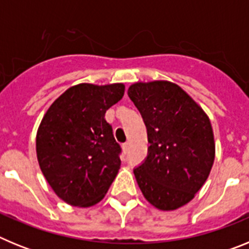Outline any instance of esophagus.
Masks as SVG:
<instances>
[{"label":"esophagus","instance_id":"esophagus-1","mask_svg":"<svg viewBox=\"0 0 249 249\" xmlns=\"http://www.w3.org/2000/svg\"><path fill=\"white\" fill-rule=\"evenodd\" d=\"M128 147H129L128 142H126V143H123V144H122V149H123V153H127V152H128Z\"/></svg>","mask_w":249,"mask_h":249}]
</instances>
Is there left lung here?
Masks as SVG:
<instances>
[{
    "label": "left lung",
    "instance_id": "8db88e82",
    "mask_svg": "<svg viewBox=\"0 0 249 249\" xmlns=\"http://www.w3.org/2000/svg\"><path fill=\"white\" fill-rule=\"evenodd\" d=\"M147 128L148 153L133 173L144 198L173 211L195 197L214 160L210 118L179 87L168 81L138 82L128 89Z\"/></svg>",
    "mask_w": 249,
    "mask_h": 249
}]
</instances>
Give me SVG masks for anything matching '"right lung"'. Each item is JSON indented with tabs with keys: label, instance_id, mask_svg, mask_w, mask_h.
Returning <instances> with one entry per match:
<instances>
[{
	"label": "right lung",
	"instance_id": "obj_1",
	"mask_svg": "<svg viewBox=\"0 0 249 249\" xmlns=\"http://www.w3.org/2000/svg\"><path fill=\"white\" fill-rule=\"evenodd\" d=\"M124 94L122 83H81L54 101L37 131V160L59 198L71 206L89 207L108 191L121 166L106 111Z\"/></svg>",
	"mask_w": 249,
	"mask_h": 249
}]
</instances>
